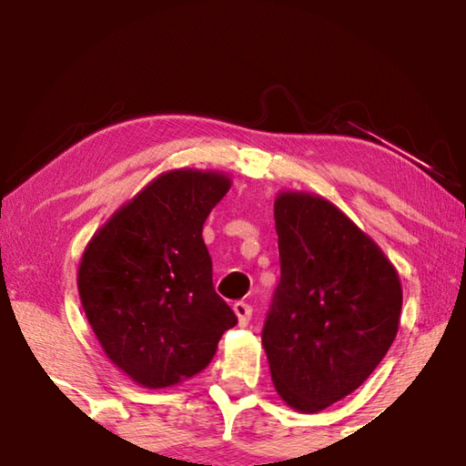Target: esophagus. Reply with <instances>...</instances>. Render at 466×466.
Instances as JSON below:
<instances>
[{
    "instance_id": "esophagus-1",
    "label": "esophagus",
    "mask_w": 466,
    "mask_h": 466,
    "mask_svg": "<svg viewBox=\"0 0 466 466\" xmlns=\"http://www.w3.org/2000/svg\"><path fill=\"white\" fill-rule=\"evenodd\" d=\"M232 309H234L236 317H238V325H240V327H247L250 317H252V309H250V306H248L247 302H236V304L232 306Z\"/></svg>"
}]
</instances>
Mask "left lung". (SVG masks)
Returning a JSON list of instances; mask_svg holds the SVG:
<instances>
[{
	"mask_svg": "<svg viewBox=\"0 0 466 466\" xmlns=\"http://www.w3.org/2000/svg\"><path fill=\"white\" fill-rule=\"evenodd\" d=\"M281 279L263 327L286 405L319 413L368 380L397 337L403 289L382 248L325 197L275 199Z\"/></svg>",
	"mask_w": 466,
	"mask_h": 466,
	"instance_id": "1",
	"label": "left lung"
}]
</instances>
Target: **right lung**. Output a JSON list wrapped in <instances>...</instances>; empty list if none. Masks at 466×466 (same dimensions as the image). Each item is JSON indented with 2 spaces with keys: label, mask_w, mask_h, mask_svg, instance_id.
Wrapping results in <instances>:
<instances>
[{
  "label": "right lung",
  "mask_w": 466,
  "mask_h": 466,
  "mask_svg": "<svg viewBox=\"0 0 466 466\" xmlns=\"http://www.w3.org/2000/svg\"><path fill=\"white\" fill-rule=\"evenodd\" d=\"M224 172L178 168L156 177L98 228L77 291L106 358L144 389L199 374L236 314L216 294L203 242L209 211L230 191Z\"/></svg>",
  "instance_id": "1"
}]
</instances>
